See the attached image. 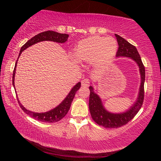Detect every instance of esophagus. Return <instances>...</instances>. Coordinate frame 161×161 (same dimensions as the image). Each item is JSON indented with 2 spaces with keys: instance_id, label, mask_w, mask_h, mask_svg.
Wrapping results in <instances>:
<instances>
[{
  "instance_id": "obj_1",
  "label": "esophagus",
  "mask_w": 161,
  "mask_h": 161,
  "mask_svg": "<svg viewBox=\"0 0 161 161\" xmlns=\"http://www.w3.org/2000/svg\"><path fill=\"white\" fill-rule=\"evenodd\" d=\"M81 86H89L90 81H89V80H88V79L86 78V79H84V80L81 81Z\"/></svg>"
}]
</instances>
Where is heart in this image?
<instances>
[{
    "label": "heart",
    "instance_id": "heart-1",
    "mask_svg": "<svg viewBox=\"0 0 161 161\" xmlns=\"http://www.w3.org/2000/svg\"><path fill=\"white\" fill-rule=\"evenodd\" d=\"M118 43L112 37L98 36L88 37L79 42L75 48L74 56L80 62L93 61L95 66H101L115 56Z\"/></svg>",
    "mask_w": 161,
    "mask_h": 161
}]
</instances>
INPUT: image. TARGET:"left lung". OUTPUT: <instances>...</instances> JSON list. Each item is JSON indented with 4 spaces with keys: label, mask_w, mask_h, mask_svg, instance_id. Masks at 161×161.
Here are the masks:
<instances>
[{
    "label": "left lung",
    "mask_w": 161,
    "mask_h": 161,
    "mask_svg": "<svg viewBox=\"0 0 161 161\" xmlns=\"http://www.w3.org/2000/svg\"><path fill=\"white\" fill-rule=\"evenodd\" d=\"M116 39L118 43V50L116 53V57H127L134 60L138 64L140 72L141 75V84L140 88L138 100L134 105L125 113L123 114H111L106 111L102 106L100 98L93 91V88L91 86L89 87L90 97H89V110L95 122L98 125L104 126L105 128H119L124 126L131 121L138 114L144 101L145 90L144 84L145 80V70L142 64L141 56L136 47L127 41L123 39L120 36L115 34Z\"/></svg>",
    "instance_id": "obj_1"
}]
</instances>
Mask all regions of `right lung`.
<instances>
[{
    "instance_id": "1",
    "label": "right lung",
    "mask_w": 161,
    "mask_h": 161,
    "mask_svg": "<svg viewBox=\"0 0 161 161\" xmlns=\"http://www.w3.org/2000/svg\"><path fill=\"white\" fill-rule=\"evenodd\" d=\"M68 37V35L66 34H60L54 31H46L43 32L42 33H39L38 35L32 37V39L28 40L24 45L21 47L20 50V53L19 54V57L20 55V54L23 52V50H25L26 48H28V47L31 46L34 44H35L40 42H43V41H52L54 42H57V43H64L66 42ZM17 61L15 64L14 69L13 71V76H12V84L13 86H14V76H15V73H16V64ZM81 86V83L79 82L77 83L75 86L72 88V90L68 95V96L64 99V100L61 102V103L57 106L56 108H53V110L50 111H47L46 113H42V114H39V113H35L32 112L30 111L27 110V109L23 107V106L20 103L19 101L18 98H17V100H18L19 104L20 107L21 108L22 110L26 114L30 115V117L32 118L36 119V120L40 121V122H56L61 120V119H63L65 115L67 114L70 107V105L72 102L73 100V98L75 97V93L76 92L79 90V88ZM17 96V95H16Z\"/></svg>"
}]
</instances>
